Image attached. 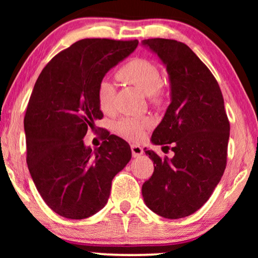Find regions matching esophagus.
<instances>
[{
  "label": "esophagus",
  "instance_id": "34e87169",
  "mask_svg": "<svg viewBox=\"0 0 258 258\" xmlns=\"http://www.w3.org/2000/svg\"><path fill=\"white\" fill-rule=\"evenodd\" d=\"M132 153H133V156L134 157H140L141 155L143 154L142 147L136 146V144H133V146H132Z\"/></svg>",
  "mask_w": 258,
  "mask_h": 258
}]
</instances>
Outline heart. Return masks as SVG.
Returning a JSON list of instances; mask_svg holds the SVG:
<instances>
[{"instance_id": "heart-1", "label": "heart", "mask_w": 258, "mask_h": 258, "mask_svg": "<svg viewBox=\"0 0 258 258\" xmlns=\"http://www.w3.org/2000/svg\"><path fill=\"white\" fill-rule=\"evenodd\" d=\"M121 76L135 86L147 96H154L160 89L162 77L160 70L147 59H134L121 70ZM98 103L104 112H111L115 108L116 88L108 77L101 80L97 90ZM117 130L123 137L130 141L142 140L146 132L153 126L149 117H124L117 122Z\"/></svg>"}]
</instances>
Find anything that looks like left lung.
<instances>
[{
    "label": "left lung",
    "instance_id": "1",
    "mask_svg": "<svg viewBox=\"0 0 258 258\" xmlns=\"http://www.w3.org/2000/svg\"><path fill=\"white\" fill-rule=\"evenodd\" d=\"M142 45L161 59L170 83V104L150 141L163 148L172 143L174 151L162 160L144 148L154 174L142 195L155 214L177 220L199 210L220 183L230 124L217 81L188 45L165 38L143 40Z\"/></svg>",
    "mask_w": 258,
    "mask_h": 258
}]
</instances>
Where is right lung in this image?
I'll return each mask as SVG.
<instances>
[{"instance_id":"1","label":"right lung","mask_w":258,"mask_h":258,"mask_svg":"<svg viewBox=\"0 0 258 258\" xmlns=\"http://www.w3.org/2000/svg\"><path fill=\"white\" fill-rule=\"evenodd\" d=\"M139 41L84 38L55 56L35 83L24 132L27 164L42 199L59 216L83 220L104 208L111 181L132 158L121 137L104 133L97 149L84 144L103 117L98 84Z\"/></svg>"}]
</instances>
